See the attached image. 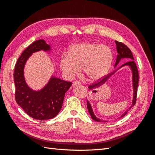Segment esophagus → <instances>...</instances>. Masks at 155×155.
I'll return each mask as SVG.
<instances>
[{
	"instance_id": "esophagus-1",
	"label": "esophagus",
	"mask_w": 155,
	"mask_h": 155,
	"mask_svg": "<svg viewBox=\"0 0 155 155\" xmlns=\"http://www.w3.org/2000/svg\"><path fill=\"white\" fill-rule=\"evenodd\" d=\"M80 85H81V83H79V82H78V81H74V82H73V83H72V87H78V86H80Z\"/></svg>"
}]
</instances>
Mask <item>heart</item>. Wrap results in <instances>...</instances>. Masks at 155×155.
<instances>
[{
    "label": "heart",
    "instance_id": "obj_1",
    "mask_svg": "<svg viewBox=\"0 0 155 155\" xmlns=\"http://www.w3.org/2000/svg\"><path fill=\"white\" fill-rule=\"evenodd\" d=\"M113 54L106 45L96 43H80L74 45L68 55H63L60 61L62 73L68 78L79 73L81 68L87 80H101L109 71Z\"/></svg>",
    "mask_w": 155,
    "mask_h": 155
}]
</instances>
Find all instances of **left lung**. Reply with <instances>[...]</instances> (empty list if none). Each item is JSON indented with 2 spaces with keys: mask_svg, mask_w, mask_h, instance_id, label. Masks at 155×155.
Segmentation results:
<instances>
[{
  "mask_svg": "<svg viewBox=\"0 0 155 155\" xmlns=\"http://www.w3.org/2000/svg\"><path fill=\"white\" fill-rule=\"evenodd\" d=\"M115 43H116V46H117V51L118 52V55L117 57V60H116V63H115L114 65V68L117 67V65L119 64V62H120V61L123 58H127L129 60V61H128L126 63L123 64L119 68H116L113 73L110 74L109 75L107 76L106 77L104 78L103 80L101 81H100L99 83H98L97 84H94L91 85L88 88H90L91 90H94L96 89L97 88H99L100 87L103 86V84H104L105 83H107L108 81V80L113 76L115 72H117L120 68H123L124 67H129L130 70L131 71V73H132V87H133V100H132V104H131V106L128 108V109L124 112V113L123 114H121V116L120 117V118L123 117L125 114L127 113V112L129 110L130 108H131V107H133L134 104H135L136 103V100H137V87H138V84H139V73H138V70H137V67L136 66V64L134 63V58L132 52H131V51L128 48L126 45H124L122 42H120L118 41H115ZM87 108L88 110V113H89L91 118L93 119L97 122H107V120H103L100 119L99 118H98L97 117L95 116V114L93 112V108H92L91 104L90 103V102L88 101V100H87Z\"/></svg>",
  "mask_w": 155,
  "mask_h": 155,
  "instance_id": "obj_1",
  "label": "left lung"
}]
</instances>
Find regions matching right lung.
I'll list each match as a JSON object with an SVG mask.
<instances>
[{"label":"right lung","mask_w":155,"mask_h":155,"mask_svg":"<svg viewBox=\"0 0 155 155\" xmlns=\"http://www.w3.org/2000/svg\"><path fill=\"white\" fill-rule=\"evenodd\" d=\"M42 51L53 54L51 47L45 40H38L22 52L16 62L14 81L17 104L31 117L39 120L51 119L61 111L65 93L72 83L52 74L45 86L35 90L28 86L25 77V68L28 58L35 52Z\"/></svg>","instance_id":"1"}]
</instances>
